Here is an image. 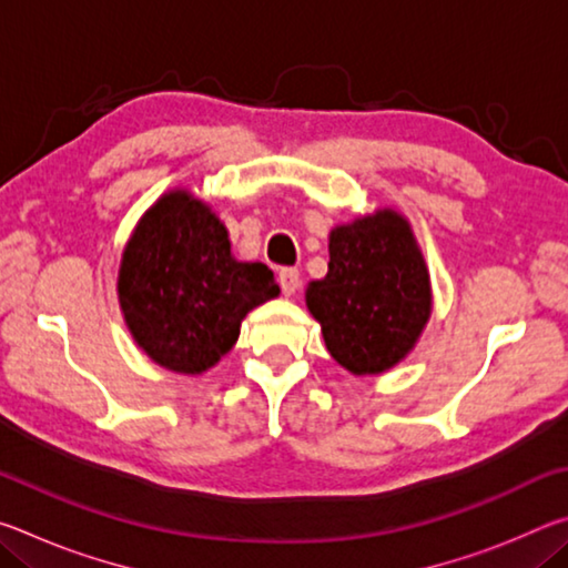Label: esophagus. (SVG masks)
<instances>
[{
  "mask_svg": "<svg viewBox=\"0 0 568 568\" xmlns=\"http://www.w3.org/2000/svg\"><path fill=\"white\" fill-rule=\"evenodd\" d=\"M277 281H281L285 295H295L297 287H301V273H297L295 267H283V271L277 273Z\"/></svg>",
  "mask_w": 568,
  "mask_h": 568,
  "instance_id": "1",
  "label": "esophagus"
}]
</instances>
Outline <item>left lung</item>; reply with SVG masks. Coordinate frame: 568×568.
<instances>
[{
  "label": "left lung",
  "instance_id": "obj_1",
  "mask_svg": "<svg viewBox=\"0 0 568 568\" xmlns=\"http://www.w3.org/2000/svg\"><path fill=\"white\" fill-rule=\"evenodd\" d=\"M328 273L305 287L325 348L353 376L396 368L434 311L426 257L406 215L378 207L328 235Z\"/></svg>",
  "mask_w": 568,
  "mask_h": 568
}]
</instances>
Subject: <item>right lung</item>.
<instances>
[{
	"label": "right lung",
	"mask_w": 568,
	"mask_h": 568,
	"mask_svg": "<svg viewBox=\"0 0 568 568\" xmlns=\"http://www.w3.org/2000/svg\"><path fill=\"white\" fill-rule=\"evenodd\" d=\"M277 295L271 267L237 261L223 220L187 187L160 195L122 247L124 325L152 363L180 376L213 368L245 315Z\"/></svg>",
	"instance_id": "1"
}]
</instances>
